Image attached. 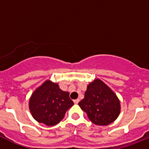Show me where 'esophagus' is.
<instances>
[{
  "label": "esophagus",
  "instance_id": "34e87169",
  "mask_svg": "<svg viewBox=\"0 0 149 149\" xmlns=\"http://www.w3.org/2000/svg\"><path fill=\"white\" fill-rule=\"evenodd\" d=\"M79 101H80V99H78V98H77V99L74 100V104H78V102H79Z\"/></svg>",
  "mask_w": 149,
  "mask_h": 149
}]
</instances>
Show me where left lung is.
Listing matches in <instances>:
<instances>
[{"instance_id":"1","label":"left lung","mask_w":149,"mask_h":149,"mask_svg":"<svg viewBox=\"0 0 149 149\" xmlns=\"http://www.w3.org/2000/svg\"><path fill=\"white\" fill-rule=\"evenodd\" d=\"M79 106L97 125H107L120 113V102L115 93L99 79L89 84Z\"/></svg>"}]
</instances>
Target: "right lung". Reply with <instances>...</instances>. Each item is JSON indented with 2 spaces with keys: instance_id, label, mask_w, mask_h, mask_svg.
Listing matches in <instances>:
<instances>
[{
  "instance_id": "add662e5",
  "label": "right lung",
  "mask_w": 149,
  "mask_h": 149,
  "mask_svg": "<svg viewBox=\"0 0 149 149\" xmlns=\"http://www.w3.org/2000/svg\"><path fill=\"white\" fill-rule=\"evenodd\" d=\"M73 104L68 92L61 90L58 84L46 81L33 93L29 108L38 122L53 126L63 119Z\"/></svg>"
}]
</instances>
